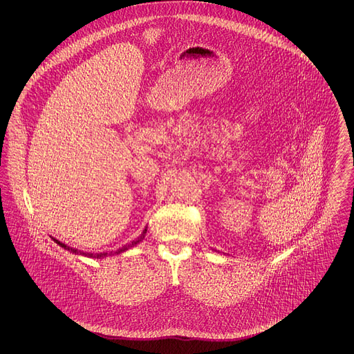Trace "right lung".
<instances>
[{
	"instance_id": "right-lung-1",
	"label": "right lung",
	"mask_w": 354,
	"mask_h": 354,
	"mask_svg": "<svg viewBox=\"0 0 354 354\" xmlns=\"http://www.w3.org/2000/svg\"><path fill=\"white\" fill-rule=\"evenodd\" d=\"M146 232H147V227L145 228V231L142 232V235L139 236L136 240L134 241H131L130 244H127V245H124V247H122V248H119L117 252H102V253H90V252H82V251H78V250H75V248H71V247H68L66 244H64V243H61L59 240H57V239H53L58 245H61L62 248H65V250H68L70 252L77 253V254H84V256H87V257H93V259H103V257H106V256H111V254H118V253L124 252V251H127V250H130V248H133L135 247L136 244H139L143 239H145V235H146Z\"/></svg>"
}]
</instances>
